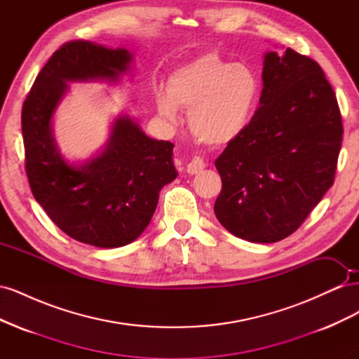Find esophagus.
Wrapping results in <instances>:
<instances>
[{
  "label": "esophagus",
  "mask_w": 359,
  "mask_h": 359,
  "mask_svg": "<svg viewBox=\"0 0 359 359\" xmlns=\"http://www.w3.org/2000/svg\"><path fill=\"white\" fill-rule=\"evenodd\" d=\"M205 160L201 157H193L191 161L187 165V172L190 175H196V173L202 172L205 169Z\"/></svg>",
  "instance_id": "34e87169"
}]
</instances>
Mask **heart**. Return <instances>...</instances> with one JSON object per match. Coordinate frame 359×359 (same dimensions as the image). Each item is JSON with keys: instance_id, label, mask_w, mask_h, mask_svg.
<instances>
[{"instance_id": "1", "label": "heart", "mask_w": 359, "mask_h": 359, "mask_svg": "<svg viewBox=\"0 0 359 359\" xmlns=\"http://www.w3.org/2000/svg\"><path fill=\"white\" fill-rule=\"evenodd\" d=\"M168 97L158 99V112L173 121L177 107L189 109V126L201 142L223 147L240 137L253 116L259 81L253 70L215 53L184 64L170 74Z\"/></svg>"}]
</instances>
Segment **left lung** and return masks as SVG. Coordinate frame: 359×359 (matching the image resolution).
Here are the masks:
<instances>
[{
    "instance_id": "1",
    "label": "left lung",
    "mask_w": 359,
    "mask_h": 359,
    "mask_svg": "<svg viewBox=\"0 0 359 359\" xmlns=\"http://www.w3.org/2000/svg\"><path fill=\"white\" fill-rule=\"evenodd\" d=\"M264 64L259 109L215 160V217L252 243L298 229L334 184L343 140L335 93L316 61L287 48Z\"/></svg>"
}]
</instances>
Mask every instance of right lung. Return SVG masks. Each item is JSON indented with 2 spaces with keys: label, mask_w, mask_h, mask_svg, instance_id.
Listing matches in <instances>:
<instances>
[{
  "label": "right lung",
  "mask_w": 359,
  "mask_h": 359,
  "mask_svg": "<svg viewBox=\"0 0 359 359\" xmlns=\"http://www.w3.org/2000/svg\"><path fill=\"white\" fill-rule=\"evenodd\" d=\"M130 61L126 49L88 40L64 43L37 74L22 106L25 172L36 201L64 233L102 248L126 245L145 231L160 190L178 175L173 144L151 139L132 119L119 118L104 153L76 168L57 153L50 118L66 81L116 79Z\"/></svg>",
  "instance_id": "1"
}]
</instances>
